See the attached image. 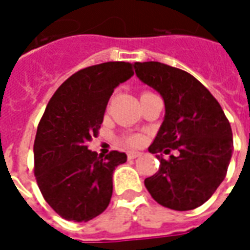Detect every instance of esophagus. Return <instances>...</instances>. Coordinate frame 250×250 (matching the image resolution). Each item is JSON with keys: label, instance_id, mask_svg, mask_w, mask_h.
I'll return each instance as SVG.
<instances>
[{"label": "esophagus", "instance_id": "1", "mask_svg": "<svg viewBox=\"0 0 250 250\" xmlns=\"http://www.w3.org/2000/svg\"><path fill=\"white\" fill-rule=\"evenodd\" d=\"M128 159H135V158H138L139 155H141V152L139 151H128Z\"/></svg>", "mask_w": 250, "mask_h": 250}]
</instances>
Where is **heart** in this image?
Listing matches in <instances>:
<instances>
[{
  "instance_id": "1",
  "label": "heart",
  "mask_w": 250,
  "mask_h": 250,
  "mask_svg": "<svg viewBox=\"0 0 250 250\" xmlns=\"http://www.w3.org/2000/svg\"><path fill=\"white\" fill-rule=\"evenodd\" d=\"M139 142H141V138H139V136H131V138L127 139V145H128V146H136Z\"/></svg>"
}]
</instances>
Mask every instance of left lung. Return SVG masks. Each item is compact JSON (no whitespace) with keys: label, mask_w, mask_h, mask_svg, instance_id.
<instances>
[{"label":"left lung","mask_w":250,"mask_h":250,"mask_svg":"<svg viewBox=\"0 0 250 250\" xmlns=\"http://www.w3.org/2000/svg\"><path fill=\"white\" fill-rule=\"evenodd\" d=\"M134 68L165 103V118L148 151L179 152L170 159L157 155L159 171L145 179V186L168 209H195L225 179L233 151L230 123L209 89L188 72L158 62H135Z\"/></svg>","instance_id":"1"}]
</instances>
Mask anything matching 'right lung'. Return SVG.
Segmentation results:
<instances>
[{"label":"right lung","mask_w":250,"mask_h":250,"mask_svg":"<svg viewBox=\"0 0 250 250\" xmlns=\"http://www.w3.org/2000/svg\"><path fill=\"white\" fill-rule=\"evenodd\" d=\"M134 76L132 64L108 62L73 73L59 87L41 118L35 146V175L45 201L62 218L87 222L112 197L115 167L125 152L100 158L88 150L98 136L114 89Z\"/></svg>","instance_id":"1"}]
</instances>
